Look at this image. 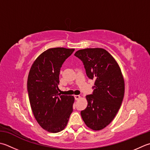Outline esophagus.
<instances>
[{
  "instance_id": "obj_1",
  "label": "esophagus",
  "mask_w": 150,
  "mask_h": 150,
  "mask_svg": "<svg viewBox=\"0 0 150 150\" xmlns=\"http://www.w3.org/2000/svg\"><path fill=\"white\" fill-rule=\"evenodd\" d=\"M74 98H75V100H78V99H80L81 96H79V95H75V96H74Z\"/></svg>"
}]
</instances>
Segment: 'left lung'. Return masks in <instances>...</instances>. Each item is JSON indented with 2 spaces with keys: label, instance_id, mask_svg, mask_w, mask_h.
Returning <instances> with one entry per match:
<instances>
[{
  "label": "left lung",
  "instance_id": "1",
  "mask_svg": "<svg viewBox=\"0 0 150 150\" xmlns=\"http://www.w3.org/2000/svg\"><path fill=\"white\" fill-rule=\"evenodd\" d=\"M84 64L88 77L94 79L92 94L86 96L88 105L81 114L88 127L101 130L112 121L124 96L125 84L115 59L106 50L88 48L74 54Z\"/></svg>",
  "mask_w": 150,
  "mask_h": 150
}]
</instances>
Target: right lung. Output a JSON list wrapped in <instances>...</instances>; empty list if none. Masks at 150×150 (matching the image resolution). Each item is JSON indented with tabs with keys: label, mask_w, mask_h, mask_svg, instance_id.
Segmentation results:
<instances>
[{
	"label": "right lung",
	"mask_w": 150,
	"mask_h": 150,
	"mask_svg": "<svg viewBox=\"0 0 150 150\" xmlns=\"http://www.w3.org/2000/svg\"><path fill=\"white\" fill-rule=\"evenodd\" d=\"M75 49L63 47L46 50L38 57L29 71L27 90L35 118L44 129L58 133L67 125L73 112L74 97L60 95V68Z\"/></svg>",
	"instance_id": "1"
}]
</instances>
